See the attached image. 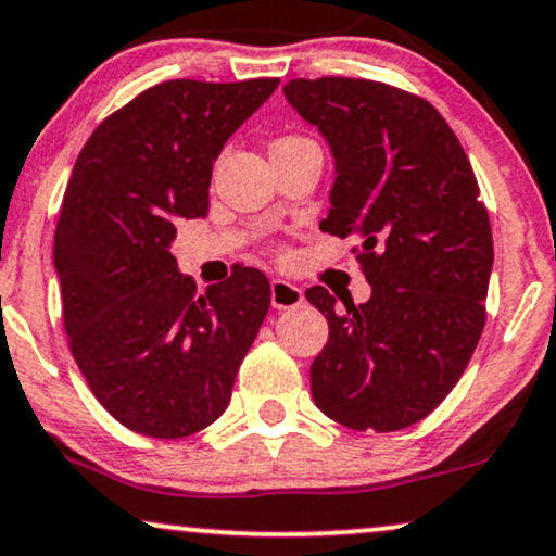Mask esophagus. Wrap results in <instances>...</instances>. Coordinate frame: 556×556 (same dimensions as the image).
<instances>
[{
	"mask_svg": "<svg viewBox=\"0 0 556 556\" xmlns=\"http://www.w3.org/2000/svg\"><path fill=\"white\" fill-rule=\"evenodd\" d=\"M270 304L273 309H296V306L304 304V293H301L299 286L289 283L283 278L270 280Z\"/></svg>",
	"mask_w": 556,
	"mask_h": 556,
	"instance_id": "34e87169",
	"label": "esophagus"
}]
</instances>
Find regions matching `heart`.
Instances as JSON below:
<instances>
[{"label":"heart","instance_id":"heart-1","mask_svg":"<svg viewBox=\"0 0 556 556\" xmlns=\"http://www.w3.org/2000/svg\"><path fill=\"white\" fill-rule=\"evenodd\" d=\"M293 141H304V139H280L276 147H280V143H293Z\"/></svg>","mask_w":556,"mask_h":556}]
</instances>
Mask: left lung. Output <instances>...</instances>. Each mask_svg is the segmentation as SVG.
I'll return each instance as SVG.
<instances>
[{
    "label": "left lung",
    "mask_w": 556,
    "mask_h": 556,
    "mask_svg": "<svg viewBox=\"0 0 556 556\" xmlns=\"http://www.w3.org/2000/svg\"><path fill=\"white\" fill-rule=\"evenodd\" d=\"M286 100L330 147L321 231L361 239L371 299L306 291L330 340L312 363L314 404L353 430H402L448 396L484 327L490 216L456 134L428 100L381 81L291 79Z\"/></svg>",
    "instance_id": "obj_1"
}]
</instances>
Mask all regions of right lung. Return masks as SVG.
<instances>
[{"label": "right lung", "instance_id": "1", "mask_svg": "<svg viewBox=\"0 0 556 556\" xmlns=\"http://www.w3.org/2000/svg\"><path fill=\"white\" fill-rule=\"evenodd\" d=\"M276 87L162 81L94 128L68 177L53 237L66 334L98 402L141 435L222 417L270 306L255 267L198 296L169 250L182 218L208 214L224 143Z\"/></svg>", "mask_w": 556, "mask_h": 556}]
</instances>
